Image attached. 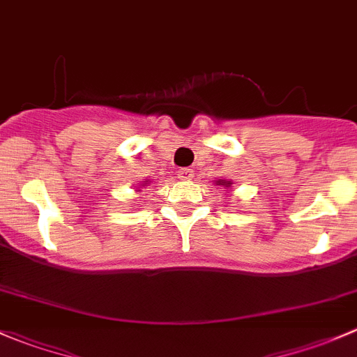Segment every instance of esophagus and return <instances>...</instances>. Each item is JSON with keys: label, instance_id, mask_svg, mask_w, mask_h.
I'll return each instance as SVG.
<instances>
[{"label": "esophagus", "instance_id": "esophagus-1", "mask_svg": "<svg viewBox=\"0 0 357 357\" xmlns=\"http://www.w3.org/2000/svg\"><path fill=\"white\" fill-rule=\"evenodd\" d=\"M178 178H179V179H190V178H193V171H192V169H188V167L179 169V171H178Z\"/></svg>", "mask_w": 357, "mask_h": 357}]
</instances>
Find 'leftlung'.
<instances>
[{"label": "left lung", "instance_id": "8db88e82", "mask_svg": "<svg viewBox=\"0 0 357 357\" xmlns=\"http://www.w3.org/2000/svg\"><path fill=\"white\" fill-rule=\"evenodd\" d=\"M215 183H218V185L226 186V188H229V186H231V181H226V179H219V181H215Z\"/></svg>", "mask_w": 357, "mask_h": 357}]
</instances>
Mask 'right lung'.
I'll list each match as a JSON object with an SVG mask.
<instances>
[{
    "label": "right lung",
    "instance_id": "right-lung-1",
    "mask_svg": "<svg viewBox=\"0 0 357 357\" xmlns=\"http://www.w3.org/2000/svg\"><path fill=\"white\" fill-rule=\"evenodd\" d=\"M145 185H146V183H145ZM145 185H143V186H145Z\"/></svg>",
    "mask_w": 357,
    "mask_h": 357
}]
</instances>
